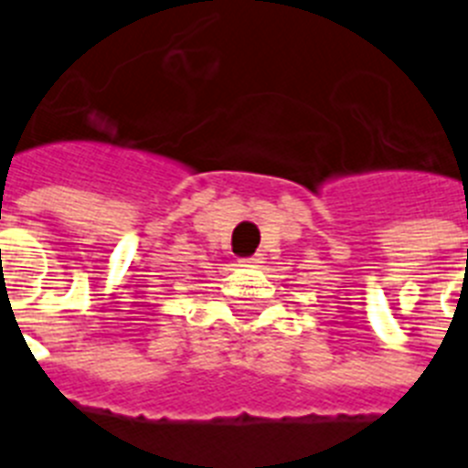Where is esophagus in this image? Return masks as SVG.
I'll list each match as a JSON object with an SVG mask.
<instances>
[{
    "instance_id": "esophagus-1",
    "label": "esophagus",
    "mask_w": 468,
    "mask_h": 468,
    "mask_svg": "<svg viewBox=\"0 0 468 468\" xmlns=\"http://www.w3.org/2000/svg\"><path fill=\"white\" fill-rule=\"evenodd\" d=\"M259 263V257H250V259H238V266H254Z\"/></svg>"
}]
</instances>
